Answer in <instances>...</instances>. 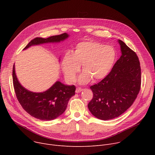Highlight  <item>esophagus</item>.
<instances>
[{"instance_id": "obj_1", "label": "esophagus", "mask_w": 155, "mask_h": 155, "mask_svg": "<svg viewBox=\"0 0 155 155\" xmlns=\"http://www.w3.org/2000/svg\"><path fill=\"white\" fill-rule=\"evenodd\" d=\"M83 90H84V89H83L82 88L78 87V88H77L75 92H76V93H79V92H82Z\"/></svg>"}]
</instances>
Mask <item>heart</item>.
Listing matches in <instances>:
<instances>
[{
	"instance_id": "1",
	"label": "heart",
	"mask_w": 155,
	"mask_h": 155,
	"mask_svg": "<svg viewBox=\"0 0 155 155\" xmlns=\"http://www.w3.org/2000/svg\"><path fill=\"white\" fill-rule=\"evenodd\" d=\"M116 52L110 46L87 41L79 43L75 51L67 53L62 60V67L66 78L74 82L77 73L82 64L84 71L79 78L81 84L103 79L106 77L115 63Z\"/></svg>"
}]
</instances>
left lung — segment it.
Wrapping results in <instances>:
<instances>
[{
  "instance_id": "8db88e82",
  "label": "left lung",
  "mask_w": 155,
  "mask_h": 155,
  "mask_svg": "<svg viewBox=\"0 0 155 155\" xmlns=\"http://www.w3.org/2000/svg\"><path fill=\"white\" fill-rule=\"evenodd\" d=\"M122 55L109 74L91 86L93 98L88 108L101 120L119 117L131 106L141 88V70L136 53L118 40Z\"/></svg>"
}]
</instances>
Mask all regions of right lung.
Listing matches in <instances>:
<instances>
[{"mask_svg": "<svg viewBox=\"0 0 155 155\" xmlns=\"http://www.w3.org/2000/svg\"><path fill=\"white\" fill-rule=\"evenodd\" d=\"M68 37V35L64 32L46 39L35 38L24 50L32 45L60 42ZM12 81L16 97L22 107L31 116L42 120H53L61 115L67 109L68 101L75 94V85H65L60 82H56L51 88L43 92H30L19 82L15 73L14 64Z\"/></svg>", "mask_w": 155, "mask_h": 155, "instance_id": "right-lung-1", "label": "right lung"}]
</instances>
